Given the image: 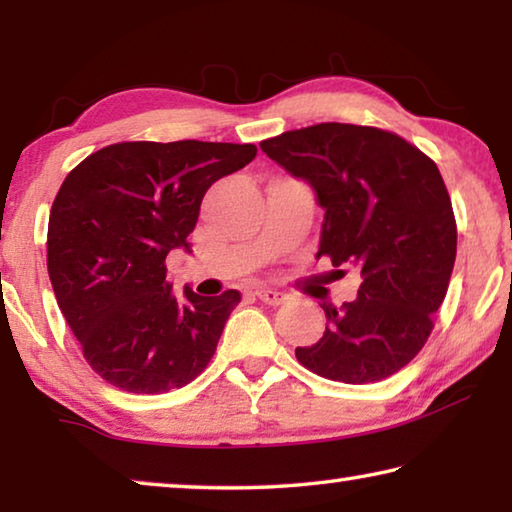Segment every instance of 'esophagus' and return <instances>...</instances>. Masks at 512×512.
I'll return each instance as SVG.
<instances>
[{"label": "esophagus", "instance_id": "1", "mask_svg": "<svg viewBox=\"0 0 512 512\" xmlns=\"http://www.w3.org/2000/svg\"><path fill=\"white\" fill-rule=\"evenodd\" d=\"M255 296L262 302H266V305H271V307L282 305V302L287 300V293H282L277 289H255Z\"/></svg>", "mask_w": 512, "mask_h": 512}]
</instances>
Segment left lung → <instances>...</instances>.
<instances>
[{"label":"left lung","instance_id":"8db88e82","mask_svg":"<svg viewBox=\"0 0 512 512\" xmlns=\"http://www.w3.org/2000/svg\"><path fill=\"white\" fill-rule=\"evenodd\" d=\"M259 146L314 187L325 210L316 257L361 271L357 300L323 305V339L296 348L298 361L343 384L395 375L427 343L456 259V219L436 162L391 131L336 121Z\"/></svg>","mask_w":512,"mask_h":512}]
</instances>
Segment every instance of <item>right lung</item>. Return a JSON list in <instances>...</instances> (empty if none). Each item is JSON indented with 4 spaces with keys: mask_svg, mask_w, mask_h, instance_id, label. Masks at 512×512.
<instances>
[{
    "mask_svg": "<svg viewBox=\"0 0 512 512\" xmlns=\"http://www.w3.org/2000/svg\"><path fill=\"white\" fill-rule=\"evenodd\" d=\"M255 155V144L119 142L60 185L47 230L51 287L85 361L119 391L183 388L214 357L241 293L173 291L164 259L189 246L207 189Z\"/></svg>",
    "mask_w": 512,
    "mask_h": 512,
    "instance_id": "obj_1",
    "label": "right lung"
}]
</instances>
